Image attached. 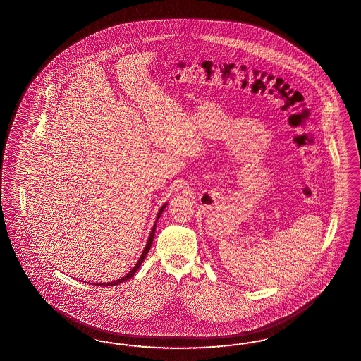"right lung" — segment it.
Here are the masks:
<instances>
[{
    "mask_svg": "<svg viewBox=\"0 0 361 361\" xmlns=\"http://www.w3.org/2000/svg\"><path fill=\"white\" fill-rule=\"evenodd\" d=\"M166 205L168 204H164L160 210H159V213H157V217H156V221H154V224H153V228L151 229V233H149V237H148V240H147V245H145V247H144V250H142V255H140V258H139V261L136 262V264L132 267L131 271L127 274L126 276H123L121 279H118V281H112V282H106V283H94L97 284V286H116V284L123 283V282H126V281H128V279H131L132 276L135 275V273L137 271V269L142 266V261L145 259V257H147V254L149 252V249H151V246H152L153 238H154V231H156V225H157V221L160 219V216L163 214V210L166 208Z\"/></svg>",
    "mask_w": 361,
    "mask_h": 361,
    "instance_id": "right-lung-1",
    "label": "right lung"
}]
</instances>
